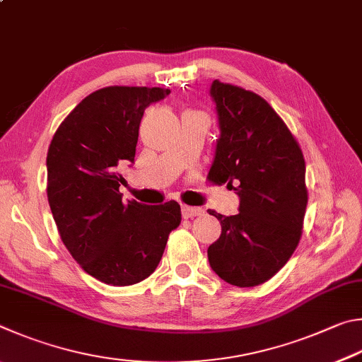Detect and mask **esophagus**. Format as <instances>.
<instances>
[{"mask_svg": "<svg viewBox=\"0 0 362 362\" xmlns=\"http://www.w3.org/2000/svg\"><path fill=\"white\" fill-rule=\"evenodd\" d=\"M204 214L202 207H192V206H182V215L183 218H193V216H198Z\"/></svg>", "mask_w": 362, "mask_h": 362, "instance_id": "esophagus-1", "label": "esophagus"}]
</instances>
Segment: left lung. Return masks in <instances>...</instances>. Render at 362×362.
<instances>
[{"label":"left lung","mask_w":362,"mask_h":362,"mask_svg":"<svg viewBox=\"0 0 362 362\" xmlns=\"http://www.w3.org/2000/svg\"><path fill=\"white\" fill-rule=\"evenodd\" d=\"M220 136L207 179L228 183L239 214L207 210L221 225L207 248L209 264L234 286H256L274 277L299 244L307 207L305 161L284 120L253 91L214 81Z\"/></svg>","instance_id":"left-lung-1"}]
</instances>
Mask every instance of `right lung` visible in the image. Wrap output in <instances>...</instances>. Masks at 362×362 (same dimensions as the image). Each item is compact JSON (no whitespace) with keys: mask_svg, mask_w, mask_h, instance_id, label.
<instances>
[{"mask_svg":"<svg viewBox=\"0 0 362 362\" xmlns=\"http://www.w3.org/2000/svg\"><path fill=\"white\" fill-rule=\"evenodd\" d=\"M168 88L106 87L77 104L47 152V198L63 244L91 277L114 286L139 284L180 225L175 201H122V166L134 163L144 110Z\"/></svg>","mask_w":362,"mask_h":362,"instance_id":"add662e5","label":"right lung"}]
</instances>
